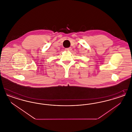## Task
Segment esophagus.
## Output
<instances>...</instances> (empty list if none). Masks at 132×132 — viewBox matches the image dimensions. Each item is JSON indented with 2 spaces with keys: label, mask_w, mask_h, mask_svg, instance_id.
<instances>
[{
  "label": "esophagus",
  "mask_w": 132,
  "mask_h": 132,
  "mask_svg": "<svg viewBox=\"0 0 132 132\" xmlns=\"http://www.w3.org/2000/svg\"><path fill=\"white\" fill-rule=\"evenodd\" d=\"M72 50V48L71 47H69V48H66L65 49V50L66 51H70L71 50Z\"/></svg>",
  "instance_id": "esophagus-1"
}]
</instances>
